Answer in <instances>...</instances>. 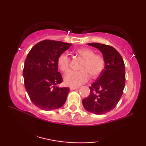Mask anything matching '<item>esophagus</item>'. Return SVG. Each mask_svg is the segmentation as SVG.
<instances>
[{
  "instance_id": "34e87169",
  "label": "esophagus",
  "mask_w": 146,
  "mask_h": 146,
  "mask_svg": "<svg viewBox=\"0 0 146 146\" xmlns=\"http://www.w3.org/2000/svg\"><path fill=\"white\" fill-rule=\"evenodd\" d=\"M78 88V86H72L70 87V90H74Z\"/></svg>"
}]
</instances>
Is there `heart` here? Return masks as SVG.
I'll use <instances>...</instances> for the list:
<instances>
[{"label": "heart", "mask_w": 146, "mask_h": 146, "mask_svg": "<svg viewBox=\"0 0 146 146\" xmlns=\"http://www.w3.org/2000/svg\"><path fill=\"white\" fill-rule=\"evenodd\" d=\"M76 54L83 58L79 71H70L64 77L65 83L72 86L82 84L89 79L90 76L96 78L102 72L105 68L106 61L102 55L95 54L92 49L89 48H80L76 50ZM58 66L60 70L67 72L70 68V59L64 53L58 58Z\"/></svg>", "instance_id": "heart-1"}]
</instances>
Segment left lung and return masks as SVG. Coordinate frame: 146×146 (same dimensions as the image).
I'll return each mask as SVG.
<instances>
[{
    "instance_id": "obj_1",
    "label": "left lung",
    "mask_w": 146,
    "mask_h": 146,
    "mask_svg": "<svg viewBox=\"0 0 146 146\" xmlns=\"http://www.w3.org/2000/svg\"><path fill=\"white\" fill-rule=\"evenodd\" d=\"M88 44L102 52L106 64L96 81L89 87L90 94L82 100V104L90 112L104 114L116 106L122 96L125 82L124 62L119 53L111 46L96 42Z\"/></svg>"
}]
</instances>
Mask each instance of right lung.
I'll use <instances>...</instances> for the list:
<instances>
[{
  "instance_id": "right-lung-1",
  "label": "right lung",
  "mask_w": 146,
  "mask_h": 146,
  "mask_svg": "<svg viewBox=\"0 0 146 146\" xmlns=\"http://www.w3.org/2000/svg\"><path fill=\"white\" fill-rule=\"evenodd\" d=\"M72 44L44 40L34 46L28 54L23 69L25 88L36 106L44 110L61 108L66 100L68 88L56 86L62 77L58 72V58Z\"/></svg>"
}]
</instances>
